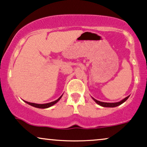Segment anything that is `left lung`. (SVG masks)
Listing matches in <instances>:
<instances>
[{
    "label": "left lung",
    "mask_w": 147,
    "mask_h": 147,
    "mask_svg": "<svg viewBox=\"0 0 147 147\" xmlns=\"http://www.w3.org/2000/svg\"><path fill=\"white\" fill-rule=\"evenodd\" d=\"M129 96H127V97L124 98V99H123L122 100H121L120 102H114V103L103 102L98 101V100L94 99V98H93V100H94V101H95L98 104V105L102 106V107H117V106L121 105V104H123V102H125L128 99V98H129Z\"/></svg>",
    "instance_id": "obj_1"
}]
</instances>
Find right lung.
<instances>
[{"mask_svg": "<svg viewBox=\"0 0 147 147\" xmlns=\"http://www.w3.org/2000/svg\"><path fill=\"white\" fill-rule=\"evenodd\" d=\"M62 95L60 96V98H58V99L55 100V101L53 102H49V103H47V104H35V103H32V102H26V101H24L25 102H26L27 104H28V105L32 106V107H36V108H38V109H47V108H49L50 107H51V106L54 105L55 103H57V102L59 101L61 99V98H62Z\"/></svg>", "mask_w": 147, "mask_h": 147, "instance_id": "right-lung-1", "label": "right lung"}]
</instances>
